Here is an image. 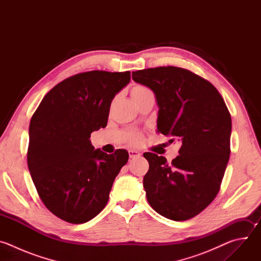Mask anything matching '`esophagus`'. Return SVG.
<instances>
[{"instance_id":"1","label":"esophagus","mask_w":261,"mask_h":261,"mask_svg":"<svg viewBox=\"0 0 261 261\" xmlns=\"http://www.w3.org/2000/svg\"><path fill=\"white\" fill-rule=\"evenodd\" d=\"M140 156H141V154H140L139 152H137V151H134V150H130V151H129V157H130L131 159L138 158V157H140Z\"/></svg>"}]
</instances>
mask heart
I'll return each mask as SVG.
<instances>
[{"mask_svg":"<svg viewBox=\"0 0 261 261\" xmlns=\"http://www.w3.org/2000/svg\"><path fill=\"white\" fill-rule=\"evenodd\" d=\"M150 94H152V92L144 86L136 85L131 89V97H132L133 101L137 100L139 98H142L146 95H150ZM140 141H141V135L139 133H132V134H130V136L128 138V142L133 145L140 143Z\"/></svg>","mask_w":261,"mask_h":261,"instance_id":"obj_1","label":"heart"}]
</instances>
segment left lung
Here are the masks:
<instances>
[{
	"mask_svg": "<svg viewBox=\"0 0 261 261\" xmlns=\"http://www.w3.org/2000/svg\"><path fill=\"white\" fill-rule=\"evenodd\" d=\"M135 83L150 88L159 106L157 132L180 141L178 156L144 153L150 167L143 187L161 216L189 220L217 196L230 154L231 117L217 89L197 74L178 67L132 72Z\"/></svg>",
	"mask_w": 261,
	"mask_h": 261,
	"instance_id": "obj_1",
	"label": "left lung"
}]
</instances>
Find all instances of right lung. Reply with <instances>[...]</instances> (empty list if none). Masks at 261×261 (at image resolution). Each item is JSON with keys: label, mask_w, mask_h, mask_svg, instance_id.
Wrapping results in <instances>:
<instances>
[{"label": "right lung", "mask_w": 261, "mask_h": 261, "mask_svg": "<svg viewBox=\"0 0 261 261\" xmlns=\"http://www.w3.org/2000/svg\"><path fill=\"white\" fill-rule=\"evenodd\" d=\"M130 71L94 70L70 76L42 99L30 123L28 167L44 205L82 224L106 205L126 150L106 154L90 137L107 125L110 104L130 82Z\"/></svg>", "instance_id": "obj_1"}]
</instances>
